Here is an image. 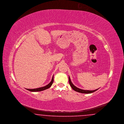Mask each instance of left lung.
<instances>
[{"mask_svg": "<svg viewBox=\"0 0 124 124\" xmlns=\"http://www.w3.org/2000/svg\"><path fill=\"white\" fill-rule=\"evenodd\" d=\"M69 84H70L71 87L74 91H75L76 92H79V93H81L90 94V93H92L94 92L95 91H96L97 90H98L99 89V88H98V89H96L94 90H83V89H80V88H79L75 87L73 84L72 82V81H71V80L69 76Z\"/></svg>", "mask_w": 124, "mask_h": 124, "instance_id": "left-lung-1", "label": "left lung"}]
</instances>
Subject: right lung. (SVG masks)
Returning <instances> with one entry per match:
<instances>
[{
  "label": "right lung",
  "mask_w": 124,
  "mask_h": 124,
  "mask_svg": "<svg viewBox=\"0 0 124 124\" xmlns=\"http://www.w3.org/2000/svg\"><path fill=\"white\" fill-rule=\"evenodd\" d=\"M53 77H54V75L52 76V78L51 79V81L50 82V83H49L48 85H47L46 86H44L43 87H39V88H34V89H27V88H26L27 89V90H29L30 91H31V92H38V91H43L45 89H47L51 87L53 82Z\"/></svg>",
  "instance_id": "obj_1"
}]
</instances>
